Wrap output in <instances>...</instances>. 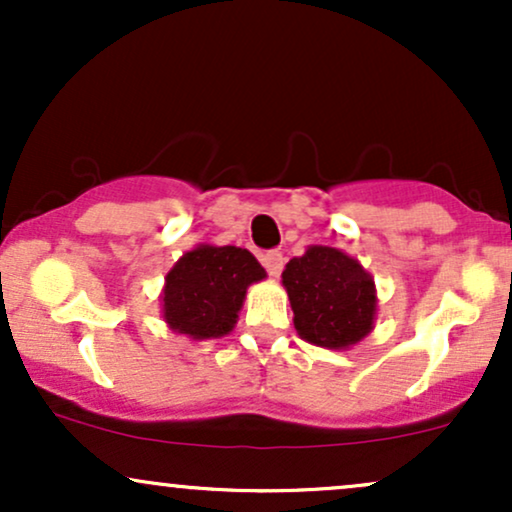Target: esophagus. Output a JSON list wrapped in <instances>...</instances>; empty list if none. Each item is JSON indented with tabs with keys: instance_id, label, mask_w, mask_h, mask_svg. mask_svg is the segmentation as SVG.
I'll return each instance as SVG.
<instances>
[{
	"instance_id": "esophagus-1",
	"label": "esophagus",
	"mask_w": 512,
	"mask_h": 512,
	"mask_svg": "<svg viewBox=\"0 0 512 512\" xmlns=\"http://www.w3.org/2000/svg\"><path fill=\"white\" fill-rule=\"evenodd\" d=\"M260 262L264 264V269H267L269 276H279L281 269H284L286 260H284V255H281V252L267 250V252H262V255H260Z\"/></svg>"
}]
</instances>
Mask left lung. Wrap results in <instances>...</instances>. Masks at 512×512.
<instances>
[{
    "label": "left lung",
    "instance_id": "obj_1",
    "mask_svg": "<svg viewBox=\"0 0 512 512\" xmlns=\"http://www.w3.org/2000/svg\"><path fill=\"white\" fill-rule=\"evenodd\" d=\"M281 279L291 298L293 325L305 342L346 349L373 327V279L344 252L315 245L293 257Z\"/></svg>",
    "mask_w": 512,
    "mask_h": 512
}]
</instances>
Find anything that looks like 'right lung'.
Listing matches in <instances>:
<instances>
[{"label": "right lung", "mask_w": 512, "mask_h": 512, "mask_svg": "<svg viewBox=\"0 0 512 512\" xmlns=\"http://www.w3.org/2000/svg\"><path fill=\"white\" fill-rule=\"evenodd\" d=\"M260 279L262 264L248 250L199 245L168 272L163 317L170 330L192 339L223 337L236 325L248 286Z\"/></svg>", "instance_id": "1"}]
</instances>
